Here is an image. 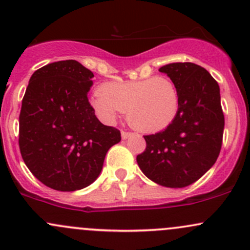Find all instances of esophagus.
<instances>
[{
	"instance_id": "obj_1",
	"label": "esophagus",
	"mask_w": 250,
	"mask_h": 250,
	"mask_svg": "<svg viewBox=\"0 0 250 250\" xmlns=\"http://www.w3.org/2000/svg\"><path fill=\"white\" fill-rule=\"evenodd\" d=\"M130 136H131L130 132H125V131H122V138H123V140H127Z\"/></svg>"
}]
</instances>
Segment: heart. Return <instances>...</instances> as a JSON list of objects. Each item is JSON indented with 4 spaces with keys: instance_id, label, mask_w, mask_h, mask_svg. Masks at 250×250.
<instances>
[{
    "instance_id": "b5f03b06",
    "label": "heart",
    "mask_w": 250,
    "mask_h": 250,
    "mask_svg": "<svg viewBox=\"0 0 250 250\" xmlns=\"http://www.w3.org/2000/svg\"><path fill=\"white\" fill-rule=\"evenodd\" d=\"M90 106L104 123L114 122L126 110L128 124L144 133L168 127L179 109V90L167 77L135 82H113L90 97Z\"/></svg>"
}]
</instances>
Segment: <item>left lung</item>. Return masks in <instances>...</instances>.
Listing matches in <instances>:
<instances>
[{
  "label": "left lung",
  "mask_w": 250,
  "mask_h": 250,
  "mask_svg": "<svg viewBox=\"0 0 250 250\" xmlns=\"http://www.w3.org/2000/svg\"><path fill=\"white\" fill-rule=\"evenodd\" d=\"M179 90V109L168 127L144 136L137 155L141 171L166 188H184L200 179L219 156L224 132L220 89L209 72L191 62L163 66Z\"/></svg>",
  "instance_id": "obj_1"
}]
</instances>
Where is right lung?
I'll list each match as a JSON object with an SVG mask.
<instances>
[{"mask_svg":"<svg viewBox=\"0 0 250 250\" xmlns=\"http://www.w3.org/2000/svg\"><path fill=\"white\" fill-rule=\"evenodd\" d=\"M92 73L76 60L43 66L31 76L19 117V146L31 173L59 191L96 181L120 131L102 124L87 101Z\"/></svg>","mask_w":250,"mask_h":250,"instance_id":"add662e5","label":"right lung"}]
</instances>
